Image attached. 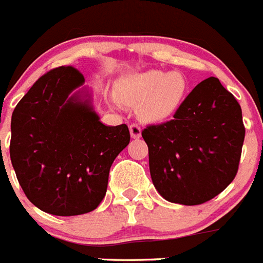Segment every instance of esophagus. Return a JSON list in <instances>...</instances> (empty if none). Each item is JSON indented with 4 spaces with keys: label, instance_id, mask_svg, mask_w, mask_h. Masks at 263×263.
I'll return each mask as SVG.
<instances>
[{
    "label": "esophagus",
    "instance_id": "1",
    "mask_svg": "<svg viewBox=\"0 0 263 263\" xmlns=\"http://www.w3.org/2000/svg\"><path fill=\"white\" fill-rule=\"evenodd\" d=\"M141 133H142V129H141V126H139L138 124L130 125V134H132V137H133L134 139L139 138V137H141Z\"/></svg>",
    "mask_w": 263,
    "mask_h": 263
}]
</instances>
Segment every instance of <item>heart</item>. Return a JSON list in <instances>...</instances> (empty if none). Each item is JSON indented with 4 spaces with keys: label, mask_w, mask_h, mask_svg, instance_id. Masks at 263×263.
<instances>
[{
    "label": "heart",
    "mask_w": 263,
    "mask_h": 263,
    "mask_svg": "<svg viewBox=\"0 0 263 263\" xmlns=\"http://www.w3.org/2000/svg\"><path fill=\"white\" fill-rule=\"evenodd\" d=\"M187 79L180 72L148 69L124 78L118 83V96L111 103L121 106L138 105L139 117L145 121H160L171 116L187 95Z\"/></svg>",
    "instance_id": "obj_1"
}]
</instances>
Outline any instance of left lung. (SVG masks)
Instances as JSON below:
<instances>
[{"instance_id": "left-lung-1", "label": "left lung", "mask_w": 263, "mask_h": 263, "mask_svg": "<svg viewBox=\"0 0 263 263\" xmlns=\"http://www.w3.org/2000/svg\"><path fill=\"white\" fill-rule=\"evenodd\" d=\"M153 183L171 203L199 205L222 192L236 178L245 126L236 97L217 78L196 85L173 120L147 125Z\"/></svg>"}]
</instances>
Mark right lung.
<instances>
[{
	"label": "right lung",
	"mask_w": 263,
	"mask_h": 263,
	"mask_svg": "<svg viewBox=\"0 0 263 263\" xmlns=\"http://www.w3.org/2000/svg\"><path fill=\"white\" fill-rule=\"evenodd\" d=\"M84 76L71 66L45 73L11 116L10 159L30 201L43 212L76 216L96 210L113 160L130 142L127 125L105 126L72 90Z\"/></svg>",
	"instance_id": "right-lung-1"
}]
</instances>
